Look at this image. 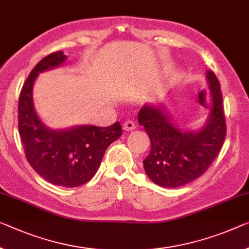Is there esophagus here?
I'll use <instances>...</instances> for the list:
<instances>
[{"label":"esophagus","instance_id":"obj_1","mask_svg":"<svg viewBox=\"0 0 249 249\" xmlns=\"http://www.w3.org/2000/svg\"><path fill=\"white\" fill-rule=\"evenodd\" d=\"M122 128H124V130H125V131H131V130H133V129L136 128L135 121H133V120H127L124 124V125H122Z\"/></svg>","mask_w":249,"mask_h":249}]
</instances>
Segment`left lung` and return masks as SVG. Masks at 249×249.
<instances>
[{"label":"left lung","mask_w":249,"mask_h":249,"mask_svg":"<svg viewBox=\"0 0 249 249\" xmlns=\"http://www.w3.org/2000/svg\"><path fill=\"white\" fill-rule=\"evenodd\" d=\"M207 80L213 105L200 131H182L176 127L162 107L144 105L138 113V121L151 141L143 168L158 186L176 188L195 180L207 171L219 154L226 138L223 95L213 71H207Z\"/></svg>","instance_id":"left-lung-1"}]
</instances>
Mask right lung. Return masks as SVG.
<instances>
[{
    "label": "right lung",
    "mask_w": 249,
    "mask_h": 249,
    "mask_svg": "<svg viewBox=\"0 0 249 249\" xmlns=\"http://www.w3.org/2000/svg\"><path fill=\"white\" fill-rule=\"evenodd\" d=\"M67 60L62 51L53 52L34 67L18 98V133L31 167L53 185L78 187L97 173L110 144L122 135L120 122L109 127L79 125L51 130L42 124L33 107L32 90L37 74L59 67Z\"/></svg>",
    "instance_id": "obj_1"
}]
</instances>
